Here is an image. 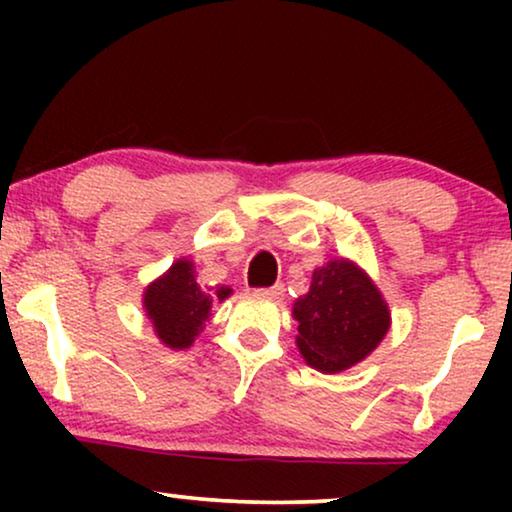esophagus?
<instances>
[{
    "label": "esophagus",
    "mask_w": 512,
    "mask_h": 512,
    "mask_svg": "<svg viewBox=\"0 0 512 512\" xmlns=\"http://www.w3.org/2000/svg\"><path fill=\"white\" fill-rule=\"evenodd\" d=\"M258 293H261V296H265V298H270V300H282L284 298V284H275V286H270V289H261Z\"/></svg>",
    "instance_id": "obj_1"
}]
</instances>
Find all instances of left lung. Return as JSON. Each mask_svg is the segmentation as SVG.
<instances>
[{
  "mask_svg": "<svg viewBox=\"0 0 512 512\" xmlns=\"http://www.w3.org/2000/svg\"><path fill=\"white\" fill-rule=\"evenodd\" d=\"M296 345L321 373H340L366 359L391 326L389 307L366 272L338 258L317 268L310 291L293 303Z\"/></svg>",
  "mask_w": 512,
  "mask_h": 512,
  "instance_id": "8db88e82",
  "label": "left lung"
}]
</instances>
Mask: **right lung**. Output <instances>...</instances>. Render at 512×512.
<instances>
[{"mask_svg":"<svg viewBox=\"0 0 512 512\" xmlns=\"http://www.w3.org/2000/svg\"><path fill=\"white\" fill-rule=\"evenodd\" d=\"M230 293L233 289L228 286H219L214 293L202 291L195 282V265L179 258L163 277L146 286L144 310L165 347L188 349L212 317L214 300L221 303Z\"/></svg>","mask_w":512,"mask_h":512,"instance_id":"obj_1","label":"right lung"}]
</instances>
